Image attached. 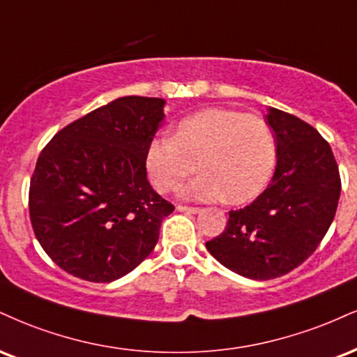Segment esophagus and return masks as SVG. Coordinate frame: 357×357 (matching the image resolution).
Wrapping results in <instances>:
<instances>
[{
    "label": "esophagus",
    "mask_w": 357,
    "mask_h": 357,
    "mask_svg": "<svg viewBox=\"0 0 357 357\" xmlns=\"http://www.w3.org/2000/svg\"><path fill=\"white\" fill-rule=\"evenodd\" d=\"M178 211H181V213H191V214H196V213H199L201 209L199 208H196V206H184V204H178Z\"/></svg>",
    "instance_id": "esophagus-1"
}]
</instances>
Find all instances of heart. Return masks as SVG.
Here are the masks:
<instances>
[{"label": "heart", "instance_id": "heart-1", "mask_svg": "<svg viewBox=\"0 0 357 357\" xmlns=\"http://www.w3.org/2000/svg\"><path fill=\"white\" fill-rule=\"evenodd\" d=\"M278 143L271 124L259 116L233 109H204L178 123L173 136L154 137L146 167L154 186L169 192L196 171L203 173L181 188L188 199L244 203L271 178Z\"/></svg>", "mask_w": 357, "mask_h": 357}]
</instances>
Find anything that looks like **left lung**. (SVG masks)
Listing matches in <instances>:
<instances>
[{"label":"left lung","mask_w":357,"mask_h":357,"mask_svg":"<svg viewBox=\"0 0 357 357\" xmlns=\"http://www.w3.org/2000/svg\"><path fill=\"white\" fill-rule=\"evenodd\" d=\"M266 119L278 143L271 183L251 204L229 211L225 231L206 243L225 268L256 281L284 276L316 251L341 195L337 162L317 130L276 108Z\"/></svg>","instance_id":"1"}]
</instances>
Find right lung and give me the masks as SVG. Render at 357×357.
<instances>
[{
    "label": "right lung",
    "mask_w": 357,
    "mask_h": 357,
    "mask_svg": "<svg viewBox=\"0 0 357 357\" xmlns=\"http://www.w3.org/2000/svg\"><path fill=\"white\" fill-rule=\"evenodd\" d=\"M161 98L124 96L76 119L43 148L29 218L63 271L111 282L151 255L174 206L146 178V151L165 119Z\"/></svg>",
    "instance_id": "add662e5"
}]
</instances>
